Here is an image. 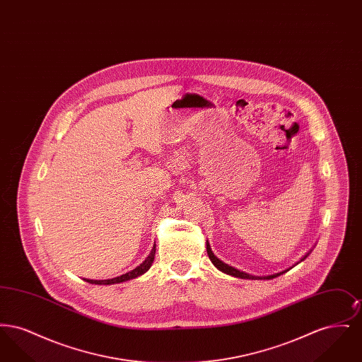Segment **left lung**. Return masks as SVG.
<instances>
[{
	"label": "left lung",
	"mask_w": 362,
	"mask_h": 362,
	"mask_svg": "<svg viewBox=\"0 0 362 362\" xmlns=\"http://www.w3.org/2000/svg\"><path fill=\"white\" fill-rule=\"evenodd\" d=\"M206 250L207 255H209V258L211 260V263H213L218 270H221L223 273H225V274H229V276H238V278H244V279H245V278H247V279H272V278H276V276L284 274L285 272H288V270H285V272H281V273H278V274H273V276H250V274H247V273H243L240 270H238V269H235V267H232V266L226 264V263H224L223 260H220L217 257H214V254H213V251H211V248H210L209 243L206 244ZM305 257H308V255H305ZM305 257L301 259V260H304Z\"/></svg>",
	"instance_id": "obj_1"
}]
</instances>
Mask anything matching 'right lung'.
Listing matches in <instances>:
<instances>
[{
	"instance_id": "1",
	"label": "right lung",
	"mask_w": 362,
	"mask_h": 362,
	"mask_svg": "<svg viewBox=\"0 0 362 362\" xmlns=\"http://www.w3.org/2000/svg\"><path fill=\"white\" fill-rule=\"evenodd\" d=\"M156 254V245L153 247V250L151 251V254L148 255V258L145 259L139 266H137L134 270L126 273L121 276H117V278H112V279H103V281H93V279H86V282L89 284H95V285H111V284H119V282H124V281H129V279H133V278H137V276H142L144 273H146L153 260H155Z\"/></svg>"
}]
</instances>
